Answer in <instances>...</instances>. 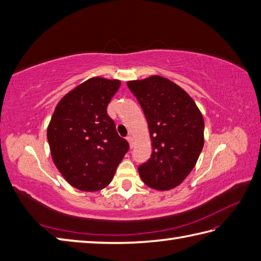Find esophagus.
<instances>
[{
    "mask_svg": "<svg viewBox=\"0 0 261 261\" xmlns=\"http://www.w3.org/2000/svg\"><path fill=\"white\" fill-rule=\"evenodd\" d=\"M126 140H127V142H129V145H130V148H132L134 147V138H132L131 136H129V137H126Z\"/></svg>",
    "mask_w": 261,
    "mask_h": 261,
    "instance_id": "34e87169",
    "label": "esophagus"
}]
</instances>
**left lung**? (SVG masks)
<instances>
[{
  "mask_svg": "<svg viewBox=\"0 0 261 261\" xmlns=\"http://www.w3.org/2000/svg\"><path fill=\"white\" fill-rule=\"evenodd\" d=\"M144 111L151 157L138 167L145 185L158 191L180 186L202 150L205 121L195 100L180 86L161 75L126 83Z\"/></svg>",
  "mask_w": 261,
  "mask_h": 261,
  "instance_id": "8db88e82",
  "label": "left lung"
}]
</instances>
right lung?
<instances>
[{"label": "right lung", "mask_w": 261, "mask_h": 261, "mask_svg": "<svg viewBox=\"0 0 261 261\" xmlns=\"http://www.w3.org/2000/svg\"><path fill=\"white\" fill-rule=\"evenodd\" d=\"M121 81L93 76L64 95L47 126L55 166L66 182L86 192L98 191L113 178L129 144L107 114Z\"/></svg>", "instance_id": "add662e5"}]
</instances>
